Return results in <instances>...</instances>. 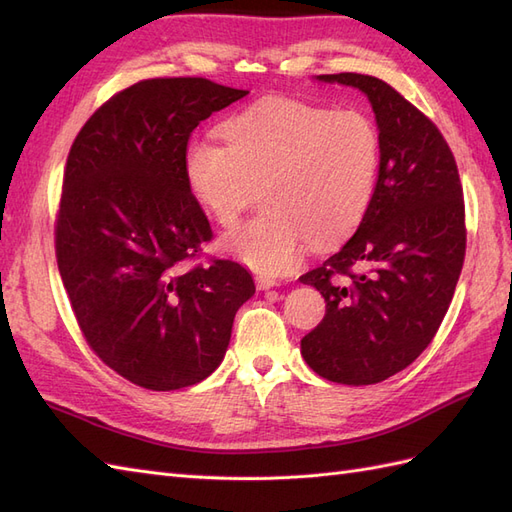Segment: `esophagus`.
<instances>
[{
  "mask_svg": "<svg viewBox=\"0 0 512 512\" xmlns=\"http://www.w3.org/2000/svg\"><path fill=\"white\" fill-rule=\"evenodd\" d=\"M280 282L277 280H273V277H269V275H256V286H258V290H269V288H273V286H277Z\"/></svg>",
  "mask_w": 512,
  "mask_h": 512,
  "instance_id": "obj_1",
  "label": "esophagus"
}]
</instances>
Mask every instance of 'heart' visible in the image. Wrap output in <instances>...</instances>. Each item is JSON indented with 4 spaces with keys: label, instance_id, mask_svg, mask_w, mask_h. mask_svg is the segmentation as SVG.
I'll list each match as a JSON object with an SVG mask.
<instances>
[{
    "label": "heart",
    "instance_id": "1",
    "mask_svg": "<svg viewBox=\"0 0 512 512\" xmlns=\"http://www.w3.org/2000/svg\"><path fill=\"white\" fill-rule=\"evenodd\" d=\"M222 136L185 147L183 177L220 226L235 224L262 188L267 209L222 239L258 273L292 271L307 237L318 245L348 237L376 196L382 141L361 111L271 98L232 113Z\"/></svg>",
    "mask_w": 512,
    "mask_h": 512
}]
</instances>
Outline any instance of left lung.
<instances>
[{
    "mask_svg": "<svg viewBox=\"0 0 512 512\" xmlns=\"http://www.w3.org/2000/svg\"><path fill=\"white\" fill-rule=\"evenodd\" d=\"M318 81L361 89L376 113V196L350 241L299 280L327 301L301 339L305 363L337 384H376L406 369L438 333L466 256V207L451 147L429 117L376 76Z\"/></svg>",
    "mask_w": 512,
    "mask_h": 512,
    "instance_id": "1",
    "label": "left lung"
}]
</instances>
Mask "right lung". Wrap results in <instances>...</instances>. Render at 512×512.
<instances>
[{"mask_svg": "<svg viewBox=\"0 0 512 512\" xmlns=\"http://www.w3.org/2000/svg\"><path fill=\"white\" fill-rule=\"evenodd\" d=\"M247 94L203 76L138 81L70 147L55 224L61 282L89 348L143 389L211 376L256 290L239 262H196L213 232L183 177L198 123Z\"/></svg>", "mask_w": 512, "mask_h": 512, "instance_id": "1", "label": "right lung"}]
</instances>
